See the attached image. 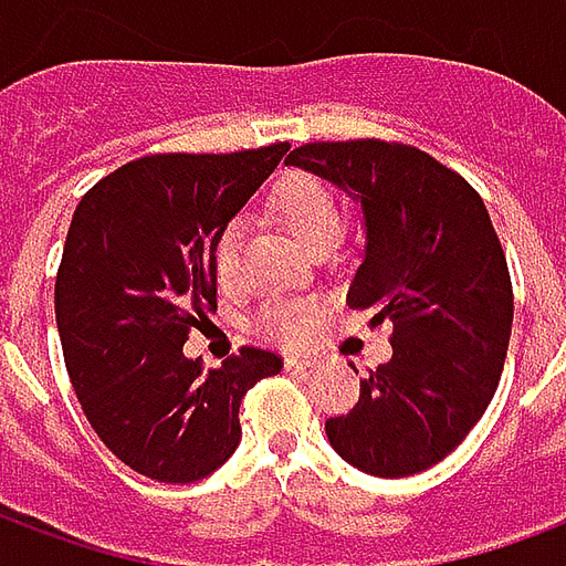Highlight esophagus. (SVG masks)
Returning a JSON list of instances; mask_svg holds the SVG:
<instances>
[{"label":"esophagus","mask_w":566,"mask_h":566,"mask_svg":"<svg viewBox=\"0 0 566 566\" xmlns=\"http://www.w3.org/2000/svg\"><path fill=\"white\" fill-rule=\"evenodd\" d=\"M284 367L291 369V373H303V369L318 367V360H312V357H284Z\"/></svg>","instance_id":"esophagus-1"}]
</instances>
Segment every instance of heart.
I'll list each match as a JSON object with an SVG mask.
<instances>
[{
    "instance_id": "1",
    "label": "heart",
    "mask_w": 566,
    "mask_h": 566,
    "mask_svg": "<svg viewBox=\"0 0 566 566\" xmlns=\"http://www.w3.org/2000/svg\"><path fill=\"white\" fill-rule=\"evenodd\" d=\"M272 214L282 221L287 233L294 235L300 245L318 254V251H331L336 235L343 230V209L339 199L331 187L324 185L321 178L306 172L284 175L282 181L275 185L270 197ZM239 233L227 230L218 239L214 248V275L221 287H235L239 284ZM321 308L318 303L308 300H275L258 312V327L279 343L296 345L312 336V331L318 327Z\"/></svg>"
}]
</instances>
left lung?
<instances>
[{
	"label": "left lung",
	"instance_id": "obj_1",
	"mask_svg": "<svg viewBox=\"0 0 566 566\" xmlns=\"http://www.w3.org/2000/svg\"><path fill=\"white\" fill-rule=\"evenodd\" d=\"M284 163L360 206L367 242L348 306L394 324L391 360L360 381L348 416L324 424L327 439L369 475L421 473L473 430L506 360L512 284L485 202L409 145L312 142Z\"/></svg>",
	"mask_w": 566,
	"mask_h": 566
}]
</instances>
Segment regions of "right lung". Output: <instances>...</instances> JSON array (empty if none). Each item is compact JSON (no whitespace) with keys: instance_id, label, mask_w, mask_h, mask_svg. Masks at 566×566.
<instances>
[{"instance_id":"1","label":"right lung","mask_w":566,"mask_h":566,"mask_svg":"<svg viewBox=\"0 0 566 566\" xmlns=\"http://www.w3.org/2000/svg\"><path fill=\"white\" fill-rule=\"evenodd\" d=\"M287 148L142 157L72 214L54 287L69 379L105 449L148 479L214 473L242 439L248 388L282 373L263 348L206 373L185 343L218 308V239Z\"/></svg>"}]
</instances>
